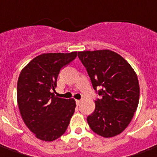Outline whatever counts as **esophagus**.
Returning a JSON list of instances; mask_svg holds the SVG:
<instances>
[{"label": "esophagus", "instance_id": "34e87169", "mask_svg": "<svg viewBox=\"0 0 157 157\" xmlns=\"http://www.w3.org/2000/svg\"><path fill=\"white\" fill-rule=\"evenodd\" d=\"M76 105H80V104L81 103V100H76Z\"/></svg>", "mask_w": 157, "mask_h": 157}]
</instances>
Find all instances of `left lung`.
Listing matches in <instances>:
<instances>
[{
	"instance_id": "left-lung-1",
	"label": "left lung",
	"mask_w": 157,
	"mask_h": 157,
	"mask_svg": "<svg viewBox=\"0 0 157 157\" xmlns=\"http://www.w3.org/2000/svg\"><path fill=\"white\" fill-rule=\"evenodd\" d=\"M78 57L101 99L87 117L90 128L104 137L118 135L130 124L139 101V83L129 63L110 50L78 52ZM101 89L97 91V89Z\"/></svg>"
}]
</instances>
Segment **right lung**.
I'll return each mask as SVG.
<instances>
[{
    "label": "right lung",
    "mask_w": 157,
    "mask_h": 157,
    "mask_svg": "<svg viewBox=\"0 0 157 157\" xmlns=\"http://www.w3.org/2000/svg\"><path fill=\"white\" fill-rule=\"evenodd\" d=\"M77 52L44 53L23 68L17 82V102L23 120L35 137L45 142L57 139L67 128L76 108L74 99L54 94L60 70Z\"/></svg>",
    "instance_id": "right-lung-1"
}]
</instances>
